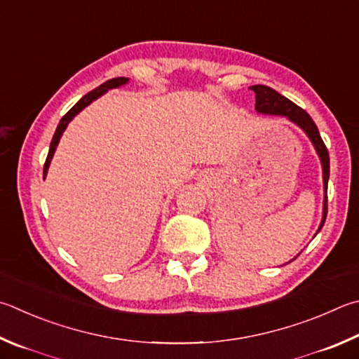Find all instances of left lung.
Segmentation results:
<instances>
[{"label":"left lung","mask_w":359,"mask_h":359,"mask_svg":"<svg viewBox=\"0 0 359 359\" xmlns=\"http://www.w3.org/2000/svg\"><path fill=\"white\" fill-rule=\"evenodd\" d=\"M250 89L254 90V94H256V109L259 113L287 117V119L295 122L297 126H299L304 130L306 135H308L309 140L312 141V144H314L318 157H320V160H322L323 187H325L323 218H322L320 227H318V231H320L325 224V219H327V213H328L327 190H328V179H330V155H328V149H327V146H325L320 133H318L316 122L312 121V117L306 113L303 108H299L298 105H295V103L290 102L287 97L278 94L275 89L264 86V84H256V86H251Z\"/></svg>","instance_id":"8db88e82"}]
</instances>
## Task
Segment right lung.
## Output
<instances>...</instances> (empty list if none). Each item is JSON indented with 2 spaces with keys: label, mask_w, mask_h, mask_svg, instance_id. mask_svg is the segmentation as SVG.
<instances>
[{
  "label": "right lung",
  "mask_w": 359,
  "mask_h": 359,
  "mask_svg": "<svg viewBox=\"0 0 359 359\" xmlns=\"http://www.w3.org/2000/svg\"><path fill=\"white\" fill-rule=\"evenodd\" d=\"M127 81H128V78H126V76H117V78H113V80L105 81L103 84H100L99 88H95V89L90 90V93H88L86 95L83 97V99L78 100V102L75 103V107L72 108V109H69V111L62 116L60 126H57L56 132H55V135H53V140H51V144H50V151H48V155H47V160H45V165H43V177H45V175H47L50 161H51V158H53V154H55V151H56L57 142H60L61 135H62L64 130H66L67 123H69L72 119H74V116L80 113L84 107H88L90 102L97 99V97H100V95L105 94L108 89L119 88V86H122V84H126Z\"/></svg>",
  "instance_id": "right-lung-1"
}]
</instances>
